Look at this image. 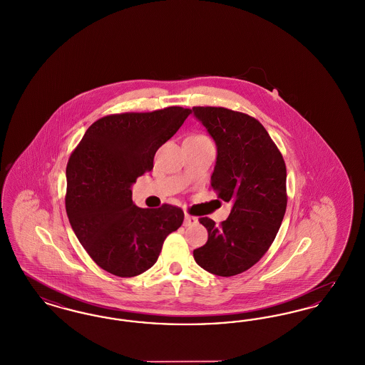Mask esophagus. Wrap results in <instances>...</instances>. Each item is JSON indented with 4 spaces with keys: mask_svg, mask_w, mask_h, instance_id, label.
Returning a JSON list of instances; mask_svg holds the SVG:
<instances>
[{
    "mask_svg": "<svg viewBox=\"0 0 365 365\" xmlns=\"http://www.w3.org/2000/svg\"><path fill=\"white\" fill-rule=\"evenodd\" d=\"M197 223H198V219H197V217L190 216V215H185V223H183L185 226H194V225H197Z\"/></svg>",
    "mask_w": 365,
    "mask_h": 365,
    "instance_id": "1",
    "label": "esophagus"
}]
</instances>
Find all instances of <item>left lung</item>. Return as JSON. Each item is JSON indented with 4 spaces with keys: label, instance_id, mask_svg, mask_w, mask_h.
I'll return each mask as SVG.
<instances>
[{
    "label": "left lung",
    "instance_id": "8db88e82",
    "mask_svg": "<svg viewBox=\"0 0 365 365\" xmlns=\"http://www.w3.org/2000/svg\"><path fill=\"white\" fill-rule=\"evenodd\" d=\"M192 113L217 149L210 186L232 205L220 226L200 219L208 241L192 256L210 274L234 277L260 260L278 234L287 205L286 165L255 118L215 106H194Z\"/></svg>",
    "mask_w": 365,
    "mask_h": 365
}]
</instances>
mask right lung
Returning <instances> with one entry per match:
<instances>
[{
    "mask_svg": "<svg viewBox=\"0 0 365 365\" xmlns=\"http://www.w3.org/2000/svg\"><path fill=\"white\" fill-rule=\"evenodd\" d=\"M170 106L110 115L87 128L67 165L66 209L88 256L106 272L131 278L155 265L164 240L183 223V210L164 204L138 208L131 187L153 168L157 149L190 115Z\"/></svg>",
    "mask_w": 365,
    "mask_h": 365,
    "instance_id": "add662e5",
    "label": "right lung"
}]
</instances>
